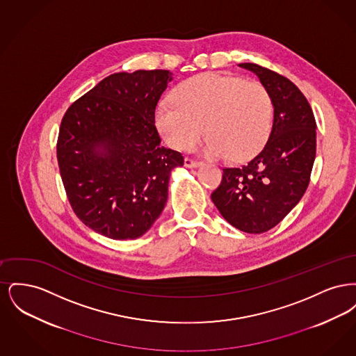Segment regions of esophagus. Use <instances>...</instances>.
<instances>
[{"label": "esophagus", "mask_w": 356, "mask_h": 356, "mask_svg": "<svg viewBox=\"0 0 356 356\" xmlns=\"http://www.w3.org/2000/svg\"><path fill=\"white\" fill-rule=\"evenodd\" d=\"M202 163L200 161H197V160H195V159H191V157H186L184 159V165L188 167V168H196V167H199Z\"/></svg>", "instance_id": "1"}]
</instances>
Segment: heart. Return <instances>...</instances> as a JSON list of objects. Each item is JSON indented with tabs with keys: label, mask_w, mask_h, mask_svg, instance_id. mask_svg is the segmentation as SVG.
Segmentation results:
<instances>
[{
	"label": "heart",
	"mask_w": 356,
	"mask_h": 356,
	"mask_svg": "<svg viewBox=\"0 0 356 356\" xmlns=\"http://www.w3.org/2000/svg\"><path fill=\"white\" fill-rule=\"evenodd\" d=\"M272 100L266 86L219 73H200L160 102L154 111L159 132L170 147L192 149L205 134L204 153L247 160L261 149L272 128Z\"/></svg>",
	"instance_id": "obj_1"
}]
</instances>
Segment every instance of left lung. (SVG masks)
I'll list each match as a JSON object with an SVG mask.
<instances>
[{
	"label": "left lung",
	"instance_id": "8db88e82",
	"mask_svg": "<svg viewBox=\"0 0 356 356\" xmlns=\"http://www.w3.org/2000/svg\"><path fill=\"white\" fill-rule=\"evenodd\" d=\"M238 67L254 72L266 86L273 124L260 152L241 167L222 170L211 197L231 225L261 234L283 220L305 195L316 154V121L305 95L287 77L254 63Z\"/></svg>",
	"mask_w": 356,
	"mask_h": 356
}]
</instances>
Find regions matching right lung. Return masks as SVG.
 Masks as SVG:
<instances>
[{"label":"right lung","mask_w":356,"mask_h":356,"mask_svg":"<svg viewBox=\"0 0 356 356\" xmlns=\"http://www.w3.org/2000/svg\"><path fill=\"white\" fill-rule=\"evenodd\" d=\"M170 70L105 77L73 102L61 120L57 161L76 216L115 238L144 235L168 199L170 170L181 153L163 147L154 125Z\"/></svg>","instance_id":"obj_1"}]
</instances>
